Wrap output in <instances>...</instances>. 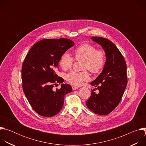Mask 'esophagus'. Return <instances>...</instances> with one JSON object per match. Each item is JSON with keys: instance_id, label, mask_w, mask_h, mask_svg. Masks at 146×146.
I'll return each instance as SVG.
<instances>
[{"instance_id": "34e87169", "label": "esophagus", "mask_w": 146, "mask_h": 146, "mask_svg": "<svg viewBox=\"0 0 146 146\" xmlns=\"http://www.w3.org/2000/svg\"><path fill=\"white\" fill-rule=\"evenodd\" d=\"M72 90H76L78 89V87H75V86H72Z\"/></svg>"}]
</instances>
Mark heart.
<instances>
[{
    "label": "heart",
    "mask_w": 146,
    "mask_h": 146,
    "mask_svg": "<svg viewBox=\"0 0 146 146\" xmlns=\"http://www.w3.org/2000/svg\"><path fill=\"white\" fill-rule=\"evenodd\" d=\"M74 58L77 60H83L82 69L89 70L94 73H99L103 68L106 63V54L102 50H97L91 44L85 43L78 47L74 51ZM74 58L68 52L60 57L59 64L65 70H68L74 63ZM90 76L87 71L81 72L71 71L66 75V80L70 84L80 86L84 82L88 81Z\"/></svg>",
    "instance_id": "1"
}]
</instances>
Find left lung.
I'll list each match as a JSON object with an SVG mask.
<instances>
[{
    "label": "left lung",
    "instance_id": "8db88e82",
    "mask_svg": "<svg viewBox=\"0 0 146 146\" xmlns=\"http://www.w3.org/2000/svg\"><path fill=\"white\" fill-rule=\"evenodd\" d=\"M91 38L102 46L106 60L102 73L91 82L99 92L96 94L92 90L86 105L95 114L107 115L118 105L126 88L127 64L121 52L110 40L100 37Z\"/></svg>",
    "mask_w": 146,
    "mask_h": 146
}]
</instances>
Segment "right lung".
<instances>
[{
    "mask_svg": "<svg viewBox=\"0 0 146 146\" xmlns=\"http://www.w3.org/2000/svg\"><path fill=\"white\" fill-rule=\"evenodd\" d=\"M74 43L69 38L43 39L36 43L27 55L22 67L23 89L33 109L39 115L50 117L64 106L65 96L72 91L70 85L57 83L64 80L56 73L60 57Z\"/></svg>",
    "mask_w": 146,
    "mask_h": 146,
    "instance_id": "right-lung-1",
    "label": "right lung"
}]
</instances>
